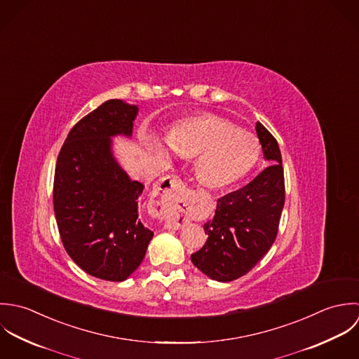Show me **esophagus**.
<instances>
[{
    "mask_svg": "<svg viewBox=\"0 0 359 359\" xmlns=\"http://www.w3.org/2000/svg\"><path fill=\"white\" fill-rule=\"evenodd\" d=\"M183 189H186V184H184V182L180 177H177V176H168V177H165L161 182V184L158 187V191H161L163 196H168V198H172L177 191H180ZM159 214L165 215L163 208L159 211ZM184 222L186 220L183 217H177V216L176 217H169L166 220V226L169 229H180L184 224Z\"/></svg>",
    "mask_w": 359,
    "mask_h": 359,
    "instance_id": "esophagus-1",
    "label": "esophagus"
}]
</instances>
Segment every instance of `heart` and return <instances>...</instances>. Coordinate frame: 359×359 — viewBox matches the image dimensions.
I'll return each mask as SVG.
<instances>
[{
  "instance_id": "1",
  "label": "heart",
  "mask_w": 359,
  "mask_h": 359,
  "mask_svg": "<svg viewBox=\"0 0 359 359\" xmlns=\"http://www.w3.org/2000/svg\"><path fill=\"white\" fill-rule=\"evenodd\" d=\"M166 142L179 156L196 158L197 177L212 189L229 187L244 179L261 154L259 143L251 133L215 115L180 122L168 133Z\"/></svg>"
}]
</instances>
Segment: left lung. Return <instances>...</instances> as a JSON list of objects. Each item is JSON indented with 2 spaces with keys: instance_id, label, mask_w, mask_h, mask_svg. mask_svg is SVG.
<instances>
[{
  "instance_id": "1",
  "label": "left lung",
  "mask_w": 359,
  "mask_h": 359,
  "mask_svg": "<svg viewBox=\"0 0 359 359\" xmlns=\"http://www.w3.org/2000/svg\"><path fill=\"white\" fill-rule=\"evenodd\" d=\"M257 135L269 166L243 189L217 200L214 219L204 224L207 241L191 254L194 266L217 282L247 275L266 255L279 231L286 198L282 154L259 122Z\"/></svg>"
}]
</instances>
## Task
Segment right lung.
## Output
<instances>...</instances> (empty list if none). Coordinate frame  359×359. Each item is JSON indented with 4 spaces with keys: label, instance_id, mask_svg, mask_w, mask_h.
<instances>
[{
    "label": "right lung",
    "instance_id": "add662e5",
    "mask_svg": "<svg viewBox=\"0 0 359 359\" xmlns=\"http://www.w3.org/2000/svg\"><path fill=\"white\" fill-rule=\"evenodd\" d=\"M137 107L109 100L81 118L62 145L54 212L68 255L88 275L122 282L142 264L154 233L139 217L144 186L111 152V136H132Z\"/></svg>",
    "mask_w": 359,
    "mask_h": 359
}]
</instances>
